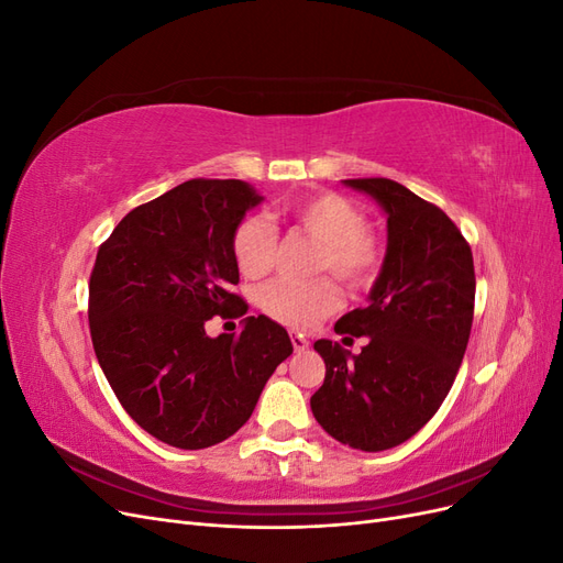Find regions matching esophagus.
Listing matches in <instances>:
<instances>
[{"label": "esophagus", "mask_w": 563, "mask_h": 563, "mask_svg": "<svg viewBox=\"0 0 563 563\" xmlns=\"http://www.w3.org/2000/svg\"><path fill=\"white\" fill-rule=\"evenodd\" d=\"M291 345H294V350H296V352H305V350L310 347L308 338H305V335H298V333H294V335H291Z\"/></svg>", "instance_id": "34e87169"}]
</instances>
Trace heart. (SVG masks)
I'll use <instances>...</instances> for the list:
<instances>
[{
  "label": "heart",
  "instance_id": "1",
  "mask_svg": "<svg viewBox=\"0 0 563 563\" xmlns=\"http://www.w3.org/2000/svg\"><path fill=\"white\" fill-rule=\"evenodd\" d=\"M282 213L288 223L319 242L314 272H331L350 288H364L376 279L383 249L368 232V220L356 203L335 192H321L286 201ZM232 253L244 277L267 275L277 255L275 225L263 216L244 218L232 234ZM258 302L265 314L284 327L305 331L338 308V291L329 277L275 279L263 288Z\"/></svg>",
  "mask_w": 563,
  "mask_h": 563
}]
</instances>
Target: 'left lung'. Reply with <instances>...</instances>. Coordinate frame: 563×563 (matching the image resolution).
<instances>
[{"instance_id":"obj_1","label":"left lung","mask_w":563,"mask_h":563,"mask_svg":"<svg viewBox=\"0 0 563 563\" xmlns=\"http://www.w3.org/2000/svg\"><path fill=\"white\" fill-rule=\"evenodd\" d=\"M387 216V253L366 308L340 317L335 333L368 338L360 354L331 340L310 406L340 444L385 451L404 444L439 411L467 350L474 317L472 249L434 203L389 178H352Z\"/></svg>"}]
</instances>
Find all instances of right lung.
Instances as JSON below:
<instances>
[{"label": "right lung", "instance_id": "add662e5", "mask_svg": "<svg viewBox=\"0 0 563 563\" xmlns=\"http://www.w3.org/2000/svg\"><path fill=\"white\" fill-rule=\"evenodd\" d=\"M263 197L244 180H187L129 211L100 244L89 282L98 364L124 411L168 446L220 444L251 418L291 338L265 314L209 338L211 317H242L232 234Z\"/></svg>", "mask_w": 563, "mask_h": 563}]
</instances>
